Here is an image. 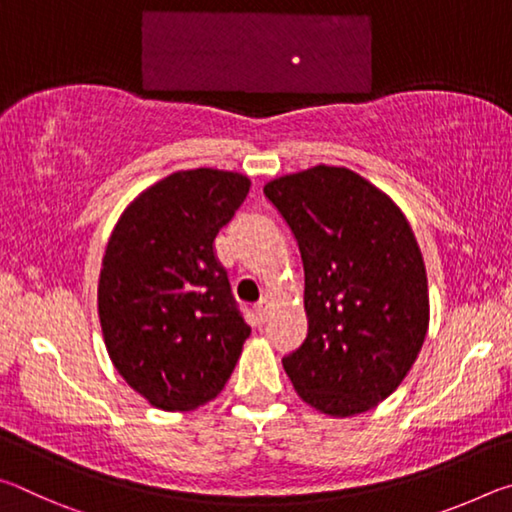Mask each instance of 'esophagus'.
Instances as JSON below:
<instances>
[{
  "mask_svg": "<svg viewBox=\"0 0 512 512\" xmlns=\"http://www.w3.org/2000/svg\"><path fill=\"white\" fill-rule=\"evenodd\" d=\"M268 311H271V302H268V298H262V300H259L257 305H255V316H257L259 323H266Z\"/></svg>",
  "mask_w": 512,
  "mask_h": 512,
  "instance_id": "1",
  "label": "esophagus"
}]
</instances>
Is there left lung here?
I'll list each match as a JSON object with an SVG mask.
<instances>
[{"instance_id": "left-lung-1", "label": "left lung", "mask_w": 512, "mask_h": 512, "mask_svg": "<svg viewBox=\"0 0 512 512\" xmlns=\"http://www.w3.org/2000/svg\"><path fill=\"white\" fill-rule=\"evenodd\" d=\"M298 241L307 336L282 359L296 393L334 418L384 402L429 329L424 259L409 221L359 173L318 164L264 185Z\"/></svg>"}]
</instances>
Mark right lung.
Here are the masks:
<instances>
[{
    "label": "right lung",
    "instance_id": "1",
    "mask_svg": "<svg viewBox=\"0 0 512 512\" xmlns=\"http://www.w3.org/2000/svg\"><path fill=\"white\" fill-rule=\"evenodd\" d=\"M248 189L235 171H176L144 189L108 239L103 341L119 375L155 409L192 411L214 400L250 336L214 255Z\"/></svg>",
    "mask_w": 512,
    "mask_h": 512
}]
</instances>
